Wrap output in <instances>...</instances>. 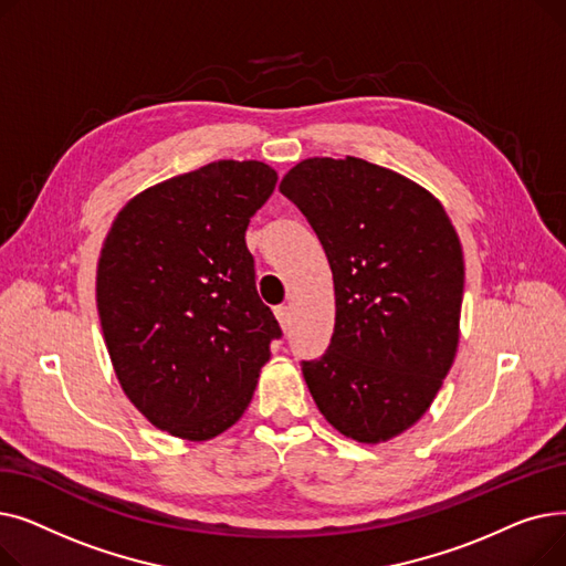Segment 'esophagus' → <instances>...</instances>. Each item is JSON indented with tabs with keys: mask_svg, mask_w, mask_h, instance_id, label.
<instances>
[{
	"mask_svg": "<svg viewBox=\"0 0 566 566\" xmlns=\"http://www.w3.org/2000/svg\"><path fill=\"white\" fill-rule=\"evenodd\" d=\"M275 318H277V323H280V328L282 331H289V325H291V312H289V307H275Z\"/></svg>",
	"mask_w": 566,
	"mask_h": 566,
	"instance_id": "34e87169",
	"label": "esophagus"
}]
</instances>
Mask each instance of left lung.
I'll use <instances>...</instances> for the list:
<instances>
[{
	"label": "left lung",
	"mask_w": 566,
	"mask_h": 566,
	"mask_svg": "<svg viewBox=\"0 0 566 566\" xmlns=\"http://www.w3.org/2000/svg\"><path fill=\"white\" fill-rule=\"evenodd\" d=\"M280 190L331 261L335 333L303 363L307 388L342 436L378 444L433 403L459 348L463 250L442 203L363 158H307Z\"/></svg>",
	"instance_id": "left-lung-1"
}]
</instances>
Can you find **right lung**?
Returning <instances> with one entry per match:
<instances>
[{"mask_svg": "<svg viewBox=\"0 0 566 566\" xmlns=\"http://www.w3.org/2000/svg\"><path fill=\"white\" fill-rule=\"evenodd\" d=\"M277 171L218 160L135 195L96 268V307L118 385L156 429L201 442L233 427L280 325L256 293L250 218Z\"/></svg>", "mask_w": 566, "mask_h": 566, "instance_id": "obj_1", "label": "right lung"}]
</instances>
